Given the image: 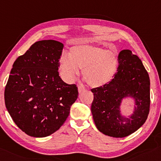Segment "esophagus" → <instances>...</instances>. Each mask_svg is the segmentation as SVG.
I'll return each mask as SVG.
<instances>
[{"label": "esophagus", "instance_id": "34e87169", "mask_svg": "<svg viewBox=\"0 0 161 161\" xmlns=\"http://www.w3.org/2000/svg\"><path fill=\"white\" fill-rule=\"evenodd\" d=\"M78 89L79 92H83V91H85V88H84V87L82 85H79L78 86Z\"/></svg>", "mask_w": 161, "mask_h": 161}]
</instances>
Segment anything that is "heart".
Instances as JSON below:
<instances>
[{
	"label": "heart",
	"mask_w": 161,
	"mask_h": 161,
	"mask_svg": "<svg viewBox=\"0 0 161 161\" xmlns=\"http://www.w3.org/2000/svg\"><path fill=\"white\" fill-rule=\"evenodd\" d=\"M118 66L116 50L104 49L88 44L70 48L69 56H62L59 61L61 75L66 82L74 81L80 68L87 83L94 88L108 83L116 74Z\"/></svg>",
	"instance_id": "obj_1"
}]
</instances>
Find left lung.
<instances>
[{
    "mask_svg": "<svg viewBox=\"0 0 161 161\" xmlns=\"http://www.w3.org/2000/svg\"><path fill=\"white\" fill-rule=\"evenodd\" d=\"M117 72L108 83L91 89L94 98L91 112L98 130L109 136L122 138L138 130L150 110V79L141 59L131 51L119 53ZM131 96L137 107L126 119L120 114L122 98Z\"/></svg>",
    "mask_w": 161,
    "mask_h": 161,
    "instance_id": "8db88e82",
    "label": "left lung"
}]
</instances>
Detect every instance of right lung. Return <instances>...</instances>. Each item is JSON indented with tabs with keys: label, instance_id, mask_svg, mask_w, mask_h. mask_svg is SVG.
Returning a JSON list of instances; mask_svg holds the SVG:
<instances>
[{
	"label": "right lung",
	"instance_id": "1",
	"mask_svg": "<svg viewBox=\"0 0 161 161\" xmlns=\"http://www.w3.org/2000/svg\"><path fill=\"white\" fill-rule=\"evenodd\" d=\"M64 45L55 40L35 42L13 65L5 86V107L15 125L33 137H46L64 125L77 100L75 84L59 76Z\"/></svg>",
	"mask_w": 161,
	"mask_h": 161
}]
</instances>
